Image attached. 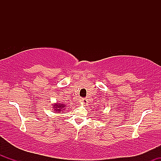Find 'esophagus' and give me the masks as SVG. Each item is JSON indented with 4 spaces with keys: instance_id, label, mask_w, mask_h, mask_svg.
I'll return each instance as SVG.
<instances>
[{
    "instance_id": "obj_1",
    "label": "esophagus",
    "mask_w": 161,
    "mask_h": 161,
    "mask_svg": "<svg viewBox=\"0 0 161 161\" xmlns=\"http://www.w3.org/2000/svg\"><path fill=\"white\" fill-rule=\"evenodd\" d=\"M80 102L83 104H86L88 103V101H87L86 98H81L80 99Z\"/></svg>"
}]
</instances>
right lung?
<instances>
[{"mask_svg": "<svg viewBox=\"0 0 161 161\" xmlns=\"http://www.w3.org/2000/svg\"><path fill=\"white\" fill-rule=\"evenodd\" d=\"M53 107H55V110H56V111H61V109L63 108V107H64V105L63 104H55L53 105Z\"/></svg>", "mask_w": 161, "mask_h": 161, "instance_id": "right-lung-1", "label": "right lung"}]
</instances>
